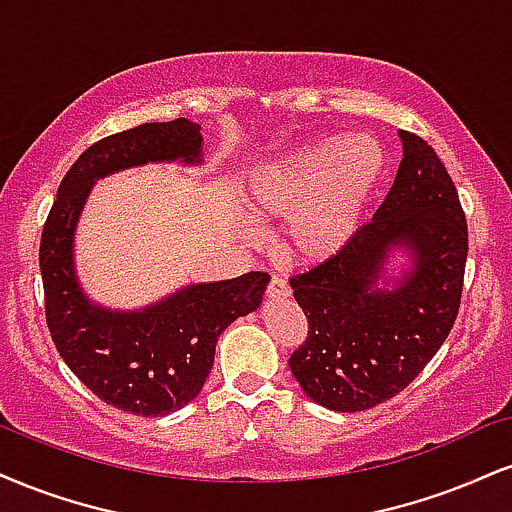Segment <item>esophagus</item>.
I'll list each match as a JSON object with an SVG mask.
<instances>
[{
    "label": "esophagus",
    "instance_id": "obj_1",
    "mask_svg": "<svg viewBox=\"0 0 512 512\" xmlns=\"http://www.w3.org/2000/svg\"><path fill=\"white\" fill-rule=\"evenodd\" d=\"M288 295H291V288H288V283L283 281V279H274L269 281V286H267V298L269 300H283V298H288Z\"/></svg>",
    "mask_w": 512,
    "mask_h": 512
}]
</instances>
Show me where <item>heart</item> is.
Listing matches in <instances>:
<instances>
[{"label":"heart","mask_w":512,"mask_h":512,"mask_svg":"<svg viewBox=\"0 0 512 512\" xmlns=\"http://www.w3.org/2000/svg\"><path fill=\"white\" fill-rule=\"evenodd\" d=\"M386 169L384 145L372 135L317 138L257 166L245 205L264 224H291L293 260L334 262L360 236Z\"/></svg>","instance_id":"heart-1"}]
</instances>
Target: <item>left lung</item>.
Segmentation results:
<instances>
[{
  "label": "left lung",
  "instance_id": "1",
  "mask_svg": "<svg viewBox=\"0 0 512 512\" xmlns=\"http://www.w3.org/2000/svg\"><path fill=\"white\" fill-rule=\"evenodd\" d=\"M398 138L403 159L372 221L341 257L291 279L307 338L288 365L307 398L336 412L369 410L403 391L460 307L467 224L458 190L422 138Z\"/></svg>",
  "mask_w": 512,
  "mask_h": 512
}]
</instances>
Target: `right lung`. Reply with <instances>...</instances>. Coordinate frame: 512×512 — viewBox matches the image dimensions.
Here are the masks:
<instances>
[{"instance_id": "1", "label": "right lung", "mask_w": 512, "mask_h": 512, "mask_svg": "<svg viewBox=\"0 0 512 512\" xmlns=\"http://www.w3.org/2000/svg\"><path fill=\"white\" fill-rule=\"evenodd\" d=\"M200 166V123H143L76 159L57 190L40 240L47 326L59 355L88 389L123 412L164 417L202 391L221 331L262 305L269 276L188 283L157 303L112 310L85 293L76 272V229L100 178L145 164Z\"/></svg>"}]
</instances>
